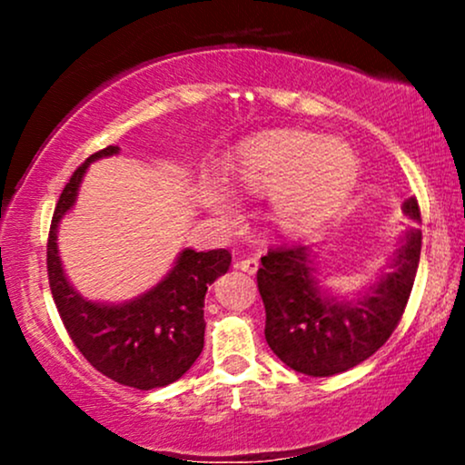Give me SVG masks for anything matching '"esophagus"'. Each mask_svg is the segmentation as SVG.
Here are the masks:
<instances>
[{"mask_svg":"<svg viewBox=\"0 0 465 465\" xmlns=\"http://www.w3.org/2000/svg\"><path fill=\"white\" fill-rule=\"evenodd\" d=\"M258 266H260V262H258V260H255V258L238 260V262H236V269L244 271V273H249V275H253L255 271H258Z\"/></svg>","mask_w":465,"mask_h":465,"instance_id":"obj_1","label":"esophagus"}]
</instances>
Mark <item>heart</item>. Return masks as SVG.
<instances>
[{
    "instance_id": "heart-1",
    "label": "heart",
    "mask_w": 465,
    "mask_h": 465,
    "mask_svg": "<svg viewBox=\"0 0 465 465\" xmlns=\"http://www.w3.org/2000/svg\"><path fill=\"white\" fill-rule=\"evenodd\" d=\"M359 159L345 142L308 131H271L240 148L229 181L242 192H271L269 212L282 232L302 233L332 216L351 194ZM212 210L227 214L221 190L207 194Z\"/></svg>"
}]
</instances>
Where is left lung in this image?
<instances>
[{"label": "left lung", "instance_id": "obj_1", "mask_svg": "<svg viewBox=\"0 0 465 465\" xmlns=\"http://www.w3.org/2000/svg\"><path fill=\"white\" fill-rule=\"evenodd\" d=\"M404 214L420 223L415 196ZM421 251V232L411 229L393 255L389 273L354 302L323 297L314 280L308 247H273L258 269L269 348L291 370L306 376H334L367 361L387 343L407 308Z\"/></svg>", "mask_w": 465, "mask_h": 465}]
</instances>
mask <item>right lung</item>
Here are the masks:
<instances>
[{"instance_id": "1", "label": "right lung", "mask_w": 465, "mask_h": 465, "mask_svg": "<svg viewBox=\"0 0 465 465\" xmlns=\"http://www.w3.org/2000/svg\"><path fill=\"white\" fill-rule=\"evenodd\" d=\"M117 151V146H106L94 153L63 188L47 236V280L69 339L89 365L120 385L148 391L179 381L199 359L207 286L227 273L232 253L227 249H183L173 271L133 302L109 306L83 300L61 266L56 229L72 210L89 163Z\"/></svg>"}]
</instances>
